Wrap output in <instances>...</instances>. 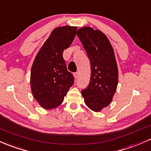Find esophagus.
I'll list each match as a JSON object with an SVG mask.
<instances>
[{
  "instance_id": "1",
  "label": "esophagus",
  "mask_w": 151,
  "mask_h": 151,
  "mask_svg": "<svg viewBox=\"0 0 151 151\" xmlns=\"http://www.w3.org/2000/svg\"><path fill=\"white\" fill-rule=\"evenodd\" d=\"M78 75H79V73L78 72H76V73H73L74 78H77L78 77Z\"/></svg>"
}]
</instances>
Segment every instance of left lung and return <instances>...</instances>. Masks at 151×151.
Returning a JSON list of instances; mask_svg holds the SVG:
<instances>
[{"label": "left lung", "instance_id": "8db88e82", "mask_svg": "<svg viewBox=\"0 0 151 151\" xmlns=\"http://www.w3.org/2000/svg\"><path fill=\"white\" fill-rule=\"evenodd\" d=\"M76 35L91 64L90 81L81 91L82 96L90 109L100 111L110 103L117 88L119 72L114 52L108 38L100 30L84 27Z\"/></svg>", "mask_w": 151, "mask_h": 151}]
</instances>
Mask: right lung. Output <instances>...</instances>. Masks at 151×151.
I'll list each match as a JSON object with an SVG mask.
<instances>
[{
  "label": "right lung",
  "mask_w": 151,
  "mask_h": 151,
  "mask_svg": "<svg viewBox=\"0 0 151 151\" xmlns=\"http://www.w3.org/2000/svg\"><path fill=\"white\" fill-rule=\"evenodd\" d=\"M77 27H57L37 54L31 68L30 86L34 98L44 109H52L63 103L74 83L67 69L63 51L72 43Z\"/></svg>",
  "instance_id": "1"
}]
</instances>
